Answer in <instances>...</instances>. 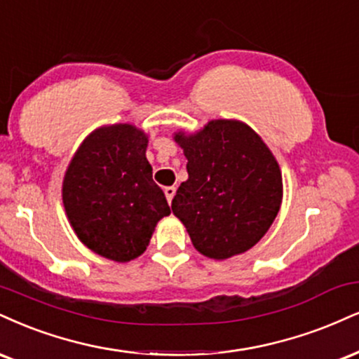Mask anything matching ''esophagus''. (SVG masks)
Returning <instances> with one entry per match:
<instances>
[{"label": "esophagus", "mask_w": 359, "mask_h": 359, "mask_svg": "<svg viewBox=\"0 0 359 359\" xmlns=\"http://www.w3.org/2000/svg\"><path fill=\"white\" fill-rule=\"evenodd\" d=\"M163 192H165V197H167L168 204H172V198H174V196H175V187H174V185H168V187L163 189Z\"/></svg>", "instance_id": "34e87169"}]
</instances>
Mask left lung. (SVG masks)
I'll use <instances>...</instances> for the list:
<instances>
[{
  "mask_svg": "<svg viewBox=\"0 0 359 359\" xmlns=\"http://www.w3.org/2000/svg\"><path fill=\"white\" fill-rule=\"evenodd\" d=\"M189 179L172 212L205 257L224 261L256 245L283 202V175L262 138L239 120H210L196 133L177 132Z\"/></svg>",
  "mask_w": 359,
  "mask_h": 359,
  "instance_id": "left-lung-1",
  "label": "left lung"
}]
</instances>
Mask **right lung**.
<instances>
[{
	"instance_id": "right-lung-1",
	"label": "right lung",
	"mask_w": 359,
	"mask_h": 359,
	"mask_svg": "<svg viewBox=\"0 0 359 359\" xmlns=\"http://www.w3.org/2000/svg\"><path fill=\"white\" fill-rule=\"evenodd\" d=\"M149 137L130 123L93 130L81 142L63 179V205L90 250L115 262L144 254L155 226L170 214L154 182Z\"/></svg>"
}]
</instances>
